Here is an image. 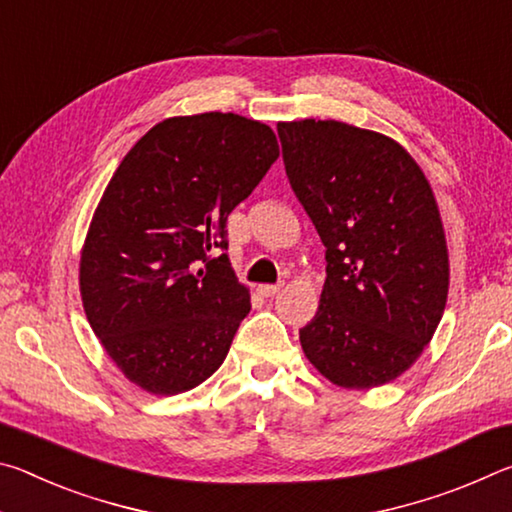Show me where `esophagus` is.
<instances>
[{
    "label": "esophagus",
    "mask_w": 512,
    "mask_h": 512,
    "mask_svg": "<svg viewBox=\"0 0 512 512\" xmlns=\"http://www.w3.org/2000/svg\"><path fill=\"white\" fill-rule=\"evenodd\" d=\"M280 289H282V284H262V287H259L257 291H259V296L273 298V296H277V293H280Z\"/></svg>",
    "instance_id": "34e87169"
}]
</instances>
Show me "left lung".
<instances>
[{
  "instance_id": "8db88e82",
  "label": "left lung",
  "mask_w": 512,
  "mask_h": 512,
  "mask_svg": "<svg viewBox=\"0 0 512 512\" xmlns=\"http://www.w3.org/2000/svg\"><path fill=\"white\" fill-rule=\"evenodd\" d=\"M277 135L327 262L302 350L336 386L393 381L431 341L447 302V241L427 178L391 137L343 121H282Z\"/></svg>"
}]
</instances>
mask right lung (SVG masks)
Masks as SVG:
<instances>
[{
	"instance_id": "add662e5",
	"label": "right lung",
	"mask_w": 512,
	"mask_h": 512,
	"mask_svg": "<svg viewBox=\"0 0 512 512\" xmlns=\"http://www.w3.org/2000/svg\"><path fill=\"white\" fill-rule=\"evenodd\" d=\"M280 155L275 133L235 112L171 117L110 178L81 253L90 327L144 391L176 395L221 366L250 296L225 253L228 214Z\"/></svg>"
}]
</instances>
